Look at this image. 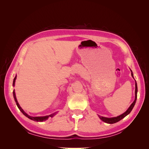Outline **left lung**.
I'll return each mask as SVG.
<instances>
[{
  "instance_id": "obj_1",
  "label": "left lung",
  "mask_w": 149,
  "mask_h": 149,
  "mask_svg": "<svg viewBox=\"0 0 149 149\" xmlns=\"http://www.w3.org/2000/svg\"><path fill=\"white\" fill-rule=\"evenodd\" d=\"M131 75L132 77L134 78V76H133V73L132 72L131 73ZM137 83H136V90H135V95H136V96H135V100L134 101V102L132 103V104L130 106V107L128 108V109L124 113H123V114H121L118 117H115V118H104V117H102V116H99V117H100V118L104 122H105V123H108V124H114V123H117V122H118L119 120H120L121 119H123V118H124L125 117L128 115L130 112H131V111L132 110L133 107L135 105V104H136V100H137Z\"/></svg>"
}]
</instances>
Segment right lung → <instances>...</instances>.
<instances>
[{"label": "right lung", "instance_id": "add662e5", "mask_svg": "<svg viewBox=\"0 0 149 149\" xmlns=\"http://www.w3.org/2000/svg\"><path fill=\"white\" fill-rule=\"evenodd\" d=\"M16 78H17V76H15V77L14 78V79H13V86H14V85H15V79H16ZM13 97H14V100H15V101L16 102V104H17V107H19V109H20V111L22 112V113H23L26 117H27L28 118H29L30 119H31V120H34V121H37V122H42V121H43V120H47L49 117H53L54 115L55 114V113H54V114H51V115H49V116H43V117H31V116H29L27 114H26L25 112L24 111V110L22 109L21 108V107L20 106V105H19V104L18 103V102H17V99H16V96H15V91H14V90H13Z\"/></svg>", "mask_w": 149, "mask_h": 149}]
</instances>
